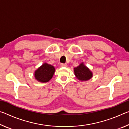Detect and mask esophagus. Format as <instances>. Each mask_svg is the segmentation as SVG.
Listing matches in <instances>:
<instances>
[{
	"label": "esophagus",
	"mask_w": 129,
	"mask_h": 129,
	"mask_svg": "<svg viewBox=\"0 0 129 129\" xmlns=\"http://www.w3.org/2000/svg\"><path fill=\"white\" fill-rule=\"evenodd\" d=\"M60 65H61V67H67V64H64V63H61V64H60Z\"/></svg>",
	"instance_id": "1"
}]
</instances>
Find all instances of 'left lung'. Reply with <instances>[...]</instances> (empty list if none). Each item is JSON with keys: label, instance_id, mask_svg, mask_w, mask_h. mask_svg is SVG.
Segmentation results:
<instances>
[{"label": "left lung", "instance_id": "obj_1", "mask_svg": "<svg viewBox=\"0 0 129 129\" xmlns=\"http://www.w3.org/2000/svg\"><path fill=\"white\" fill-rule=\"evenodd\" d=\"M74 72L78 79L81 81L88 80L92 77V73L83 63L74 68Z\"/></svg>", "mask_w": 129, "mask_h": 129}]
</instances>
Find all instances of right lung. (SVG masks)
<instances>
[{
  "mask_svg": "<svg viewBox=\"0 0 129 129\" xmlns=\"http://www.w3.org/2000/svg\"><path fill=\"white\" fill-rule=\"evenodd\" d=\"M54 71V68L52 65L45 63L35 71V77L40 82H48L53 77Z\"/></svg>",
  "mask_w": 129,
  "mask_h": 129,
  "instance_id": "obj_1",
  "label": "right lung"
}]
</instances>
